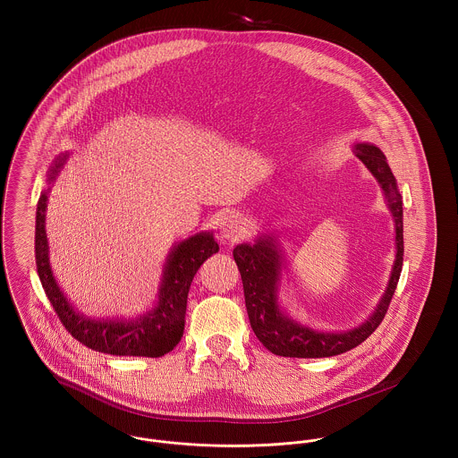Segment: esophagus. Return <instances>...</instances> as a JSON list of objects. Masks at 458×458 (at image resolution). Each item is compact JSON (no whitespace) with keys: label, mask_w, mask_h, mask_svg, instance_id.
Returning a JSON list of instances; mask_svg holds the SVG:
<instances>
[{"label":"esophagus","mask_w":458,"mask_h":458,"mask_svg":"<svg viewBox=\"0 0 458 458\" xmlns=\"http://www.w3.org/2000/svg\"><path fill=\"white\" fill-rule=\"evenodd\" d=\"M247 233V224L242 215L231 211L220 222V234L227 240H238Z\"/></svg>","instance_id":"1"}]
</instances>
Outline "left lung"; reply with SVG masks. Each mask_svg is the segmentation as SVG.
Masks as SVG:
<instances>
[{"mask_svg":"<svg viewBox=\"0 0 458 458\" xmlns=\"http://www.w3.org/2000/svg\"><path fill=\"white\" fill-rule=\"evenodd\" d=\"M356 157L370 169L383 187L388 206L392 209L396 227V259L393 266L388 289L372 314V318L361 327L344 333H323L312 327H301L287 319L276 303V282L280 280V256L273 243V238H261L256 245H238L233 250L234 261L242 273L245 305L250 319V327L262 345L276 356L285 358H327L336 356L367 340L383 323L393 294L400 278L403 262V224H402V196L396 189V182L386 157L377 146L356 144Z\"/></svg>","mask_w":458,"mask_h":458,"instance_id":"1","label":"left lung"}]
</instances>
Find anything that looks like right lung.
<instances>
[{"instance_id": "obj_1", "label": "right lung", "mask_w": 458, "mask_h": 458, "mask_svg": "<svg viewBox=\"0 0 458 458\" xmlns=\"http://www.w3.org/2000/svg\"><path fill=\"white\" fill-rule=\"evenodd\" d=\"M66 155L56 158L49 171L53 182L65 164ZM47 192H42L37 204L35 225V261L42 287L58 314L66 331L82 345L114 356H148L160 358L173 351L183 336L187 296L192 278L209 256L218 252L213 234L200 233L182 242L171 254L165 266L158 305L137 321H91L79 316L60 291L47 258L46 236Z\"/></svg>"}]
</instances>
